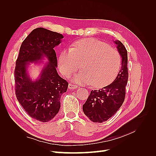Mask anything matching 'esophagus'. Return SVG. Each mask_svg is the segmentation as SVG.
I'll list each match as a JSON object with an SVG mask.
<instances>
[{
    "instance_id": "1",
    "label": "esophagus",
    "mask_w": 156,
    "mask_h": 156,
    "mask_svg": "<svg viewBox=\"0 0 156 156\" xmlns=\"http://www.w3.org/2000/svg\"><path fill=\"white\" fill-rule=\"evenodd\" d=\"M77 87H78L77 85H75V84H72V83H69L68 84V88L69 89H72V90L76 89V88H77Z\"/></svg>"
}]
</instances>
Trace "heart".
<instances>
[{
  "label": "heart",
  "mask_w": 156,
  "mask_h": 156,
  "mask_svg": "<svg viewBox=\"0 0 156 156\" xmlns=\"http://www.w3.org/2000/svg\"><path fill=\"white\" fill-rule=\"evenodd\" d=\"M74 81L101 87L111 83L121 66V57L116 49L97 40H81L60 53L58 67L65 76L79 68Z\"/></svg>",
  "instance_id": "b5f03b06"
}]
</instances>
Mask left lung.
<instances>
[{
  "mask_svg": "<svg viewBox=\"0 0 156 156\" xmlns=\"http://www.w3.org/2000/svg\"><path fill=\"white\" fill-rule=\"evenodd\" d=\"M122 58V67L112 83L100 90H92L83 105V112L94 122L102 123L115 115L125 98L126 86L128 80L127 52L122 42L114 41Z\"/></svg>",
  "mask_w": 156,
  "mask_h": 156,
  "instance_id": "1",
  "label": "left lung"
}]
</instances>
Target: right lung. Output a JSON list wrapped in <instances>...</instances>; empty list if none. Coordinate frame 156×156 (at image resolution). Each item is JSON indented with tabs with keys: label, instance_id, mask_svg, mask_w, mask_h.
Here are the masks:
<instances>
[{
	"label": "right lung",
	"instance_id": "add662e5",
	"mask_svg": "<svg viewBox=\"0 0 156 156\" xmlns=\"http://www.w3.org/2000/svg\"><path fill=\"white\" fill-rule=\"evenodd\" d=\"M63 37L60 33L37 28L23 41L16 60V98L28 115L41 122H49L57 115L61 96L68 87L56 71L57 58L54 50ZM31 63L42 64L39 76L34 80L27 70Z\"/></svg>",
	"mask_w": 156,
	"mask_h": 156
}]
</instances>
